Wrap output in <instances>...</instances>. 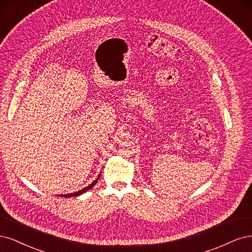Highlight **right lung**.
I'll return each mask as SVG.
<instances>
[{
	"label": "right lung",
	"instance_id": "1",
	"mask_svg": "<svg viewBox=\"0 0 252 252\" xmlns=\"http://www.w3.org/2000/svg\"><path fill=\"white\" fill-rule=\"evenodd\" d=\"M100 178V174L98 175V177L96 178V179L90 184V185H88L87 188H85V189H83L82 190H78V191H76V192H72V193H68V194H61V197H77V196H80V194L82 193H84V192H86V191H88L89 189H91L93 186L97 183V180H98Z\"/></svg>",
	"mask_w": 252,
	"mask_h": 252
}]
</instances>
